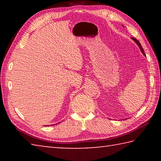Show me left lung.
I'll use <instances>...</instances> for the list:
<instances>
[{
    "mask_svg": "<svg viewBox=\"0 0 161 161\" xmlns=\"http://www.w3.org/2000/svg\"><path fill=\"white\" fill-rule=\"evenodd\" d=\"M132 39L134 40V41L136 42V44H137L138 45V47H139V48L141 49V51L142 52V53L144 54V55L146 56V54H145V53H144V51H143V47H142V46H141V45L140 44V42H138V40H137L136 39V38H133V37H132Z\"/></svg>",
    "mask_w": 161,
    "mask_h": 161,
    "instance_id": "1",
    "label": "left lung"
}]
</instances>
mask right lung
Segmentation results:
<instances>
[{
    "label": "right lung",
    "instance_id": "add662e5",
    "mask_svg": "<svg viewBox=\"0 0 161 161\" xmlns=\"http://www.w3.org/2000/svg\"><path fill=\"white\" fill-rule=\"evenodd\" d=\"M59 123H60V122H59Z\"/></svg>",
    "mask_w": 161,
    "mask_h": 161
}]
</instances>
